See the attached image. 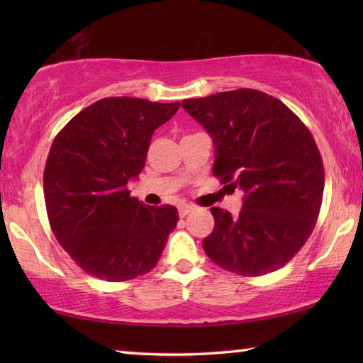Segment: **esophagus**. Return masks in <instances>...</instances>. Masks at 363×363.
<instances>
[{"label":"esophagus","instance_id":"obj_1","mask_svg":"<svg viewBox=\"0 0 363 363\" xmlns=\"http://www.w3.org/2000/svg\"><path fill=\"white\" fill-rule=\"evenodd\" d=\"M194 210V206L192 205H187V203H182V205H179V216L181 218H184V216H187V214Z\"/></svg>","mask_w":363,"mask_h":363}]
</instances>
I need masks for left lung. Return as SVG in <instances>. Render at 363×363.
Listing matches in <instances>:
<instances>
[{"instance_id":"1","label":"left lung","mask_w":363,"mask_h":363,"mask_svg":"<svg viewBox=\"0 0 363 363\" xmlns=\"http://www.w3.org/2000/svg\"><path fill=\"white\" fill-rule=\"evenodd\" d=\"M182 107L213 139V174L245 194L237 216L211 208L205 253L245 277L284 267L311 237L322 205L323 163L311 131L257 89L187 99Z\"/></svg>"}]
</instances>
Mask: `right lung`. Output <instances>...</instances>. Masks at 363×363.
<instances>
[{"label":"right lung","instance_id":"add662e5","mask_svg":"<svg viewBox=\"0 0 363 363\" xmlns=\"http://www.w3.org/2000/svg\"><path fill=\"white\" fill-rule=\"evenodd\" d=\"M181 104L107 97L67 123L43 176L49 224L84 272L125 281L157 266L179 220L171 205L145 206L128 182L144 169L150 139Z\"/></svg>","mask_w":363,"mask_h":363}]
</instances>
